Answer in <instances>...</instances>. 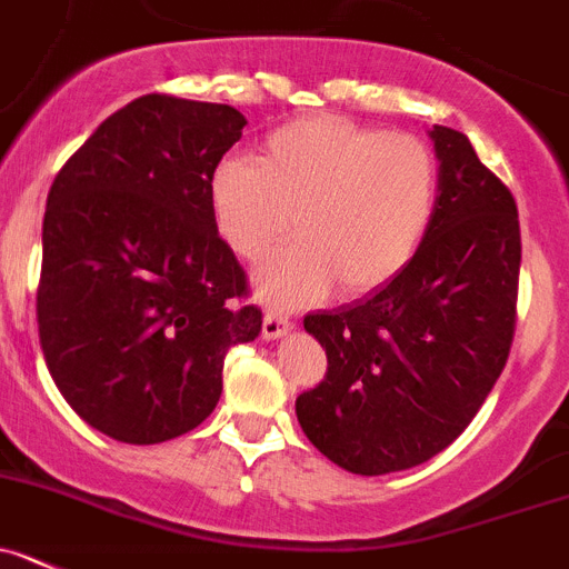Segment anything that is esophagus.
Listing matches in <instances>:
<instances>
[{
	"label": "esophagus",
	"instance_id": "esophagus-1",
	"mask_svg": "<svg viewBox=\"0 0 569 569\" xmlns=\"http://www.w3.org/2000/svg\"><path fill=\"white\" fill-rule=\"evenodd\" d=\"M291 326H295V322H291V317L283 315V311H267V315H263V337L267 339L283 337V333L291 331Z\"/></svg>",
	"mask_w": 569,
	"mask_h": 569
}]
</instances>
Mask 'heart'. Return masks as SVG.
<instances>
[{
  "instance_id": "heart-1",
  "label": "heart",
  "mask_w": 569,
  "mask_h": 569,
  "mask_svg": "<svg viewBox=\"0 0 569 569\" xmlns=\"http://www.w3.org/2000/svg\"><path fill=\"white\" fill-rule=\"evenodd\" d=\"M438 201L440 164L421 137L328 114L283 123L254 162L224 157L207 179L212 227L247 263L267 260L295 219L297 247L258 274L278 306L390 286L427 241Z\"/></svg>"
}]
</instances>
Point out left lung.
<instances>
[{
  "mask_svg": "<svg viewBox=\"0 0 569 569\" xmlns=\"http://www.w3.org/2000/svg\"><path fill=\"white\" fill-rule=\"evenodd\" d=\"M440 201L416 260L390 286L311 311L328 373L297 396V421L353 475L405 471L471 423L508 362L522 236L511 190L469 137L432 129Z\"/></svg>",
  "mask_w": 569,
  "mask_h": 569,
  "instance_id": "1",
  "label": "left lung"
}]
</instances>
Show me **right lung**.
<instances>
[{
	"instance_id": "obj_1",
	"label": "right lung",
	"mask_w": 569,
	"mask_h": 569,
	"mask_svg": "<svg viewBox=\"0 0 569 569\" xmlns=\"http://www.w3.org/2000/svg\"><path fill=\"white\" fill-rule=\"evenodd\" d=\"M224 103L142 94L67 159L44 212L39 339L67 405L123 443L199 427L230 348L260 333L207 179L241 140Z\"/></svg>"
}]
</instances>
